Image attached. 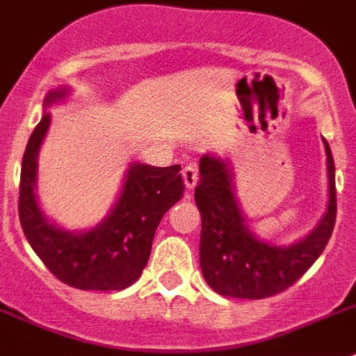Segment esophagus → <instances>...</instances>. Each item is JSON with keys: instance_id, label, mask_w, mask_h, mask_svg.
Listing matches in <instances>:
<instances>
[{"instance_id": "1", "label": "esophagus", "mask_w": 356, "mask_h": 356, "mask_svg": "<svg viewBox=\"0 0 356 356\" xmlns=\"http://www.w3.org/2000/svg\"><path fill=\"white\" fill-rule=\"evenodd\" d=\"M182 179H184V184H186L188 190H193L199 181V168L197 165H188L182 170Z\"/></svg>"}]
</instances>
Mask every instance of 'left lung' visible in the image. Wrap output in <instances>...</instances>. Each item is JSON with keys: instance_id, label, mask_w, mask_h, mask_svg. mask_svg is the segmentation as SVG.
I'll return each instance as SVG.
<instances>
[{"instance_id": "left-lung-1", "label": "left lung", "mask_w": 356, "mask_h": 356, "mask_svg": "<svg viewBox=\"0 0 356 356\" xmlns=\"http://www.w3.org/2000/svg\"><path fill=\"white\" fill-rule=\"evenodd\" d=\"M327 165L326 213L314 231L292 245H272L258 240L234 197L229 161L200 157L195 204L202 218L200 268L209 286L220 296L264 299L283 292L314 265L333 233L337 218L335 165L323 138Z\"/></svg>"}]
</instances>
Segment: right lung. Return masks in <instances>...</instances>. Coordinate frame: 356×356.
I'll return each mask as SVG.
<instances>
[{"label": "right lung", "mask_w": 356, "mask_h": 356, "mask_svg": "<svg viewBox=\"0 0 356 356\" xmlns=\"http://www.w3.org/2000/svg\"><path fill=\"white\" fill-rule=\"evenodd\" d=\"M70 89L49 91L42 107L64 100ZM51 114H42L30 136L21 165L19 220L24 236L55 277L80 290H123L147 267L161 218L184 191L181 165L132 163L111 213L89 231L71 233L49 222L35 193L37 156Z\"/></svg>", "instance_id": "1"}]
</instances>
